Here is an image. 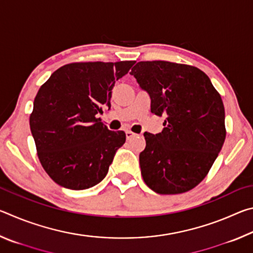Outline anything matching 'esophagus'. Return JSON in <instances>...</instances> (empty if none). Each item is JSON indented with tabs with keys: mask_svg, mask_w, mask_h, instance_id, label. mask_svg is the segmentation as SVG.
<instances>
[{
	"mask_svg": "<svg viewBox=\"0 0 253 253\" xmlns=\"http://www.w3.org/2000/svg\"><path fill=\"white\" fill-rule=\"evenodd\" d=\"M135 135H136L135 132H132V131H130V130H126V138H127V139L132 138V137H134Z\"/></svg>",
	"mask_w": 253,
	"mask_h": 253,
	"instance_id": "obj_1",
	"label": "esophagus"
}]
</instances>
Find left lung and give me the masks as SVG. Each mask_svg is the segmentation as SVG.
Listing matches in <instances>:
<instances>
[{
  "mask_svg": "<svg viewBox=\"0 0 253 253\" xmlns=\"http://www.w3.org/2000/svg\"><path fill=\"white\" fill-rule=\"evenodd\" d=\"M151 97V111L164 116L156 135L144 132L142 176L158 194H179L207 176L225 139L224 106L209 77L193 66L140 61L132 68Z\"/></svg>",
  "mask_w": 253,
  "mask_h": 253,
  "instance_id": "8db88e82",
  "label": "left lung"
}]
</instances>
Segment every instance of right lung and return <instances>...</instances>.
<instances>
[{
    "mask_svg": "<svg viewBox=\"0 0 253 253\" xmlns=\"http://www.w3.org/2000/svg\"><path fill=\"white\" fill-rule=\"evenodd\" d=\"M134 63H69L41 85L30 128L42 168L60 186L85 190L108 173L126 134L109 130L97 115L102 113V106L110 108L115 83Z\"/></svg>",
    "mask_w": 253,
    "mask_h": 253,
    "instance_id": "add662e5",
    "label": "right lung"
}]
</instances>
